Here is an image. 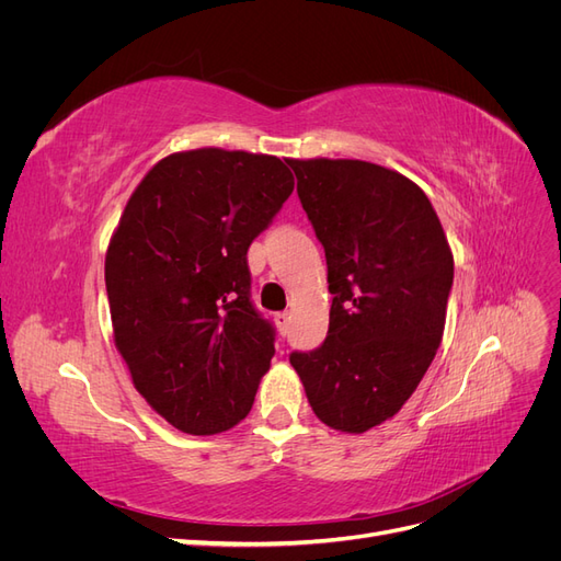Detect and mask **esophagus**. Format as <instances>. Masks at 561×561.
Wrapping results in <instances>:
<instances>
[{"label": "esophagus", "instance_id": "obj_1", "mask_svg": "<svg viewBox=\"0 0 561 561\" xmlns=\"http://www.w3.org/2000/svg\"><path fill=\"white\" fill-rule=\"evenodd\" d=\"M276 325H278V332L285 336L287 332H290V313L283 311V313H276Z\"/></svg>", "mask_w": 561, "mask_h": 561}]
</instances>
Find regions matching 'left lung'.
<instances>
[{"instance_id":"1","label":"left lung","mask_w":561,"mask_h":561,"mask_svg":"<svg viewBox=\"0 0 561 561\" xmlns=\"http://www.w3.org/2000/svg\"><path fill=\"white\" fill-rule=\"evenodd\" d=\"M290 165L334 295L325 342L290 363L322 423L365 433L398 414L431 367L454 257L428 196L404 175L353 159Z\"/></svg>"}]
</instances>
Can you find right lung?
<instances>
[{
    "label": "right lung",
    "instance_id": "right-lung-1",
    "mask_svg": "<svg viewBox=\"0 0 561 561\" xmlns=\"http://www.w3.org/2000/svg\"><path fill=\"white\" fill-rule=\"evenodd\" d=\"M295 190L280 159L194 149L133 192L105 260L114 342L140 396L182 433L248 416L276 330L250 297L248 248Z\"/></svg>",
    "mask_w": 561,
    "mask_h": 561
}]
</instances>
